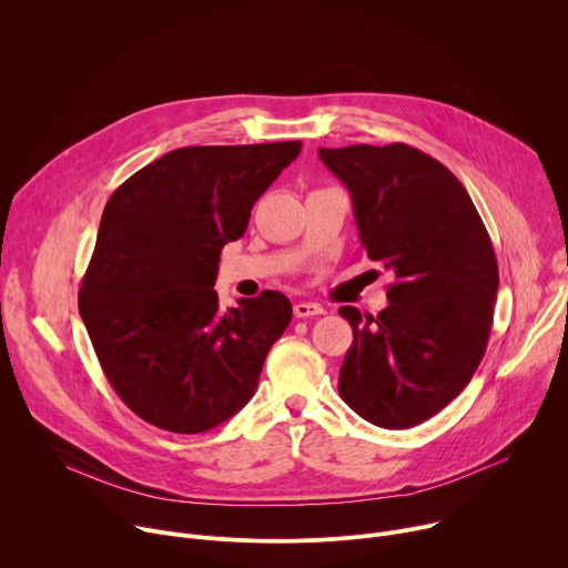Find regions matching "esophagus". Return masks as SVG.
Returning <instances> with one entry per match:
<instances>
[{"instance_id":"esophagus-1","label":"esophagus","mask_w":568,"mask_h":568,"mask_svg":"<svg viewBox=\"0 0 568 568\" xmlns=\"http://www.w3.org/2000/svg\"><path fill=\"white\" fill-rule=\"evenodd\" d=\"M326 310H323L318 303H307V301H298L294 303V316L296 318H307V316H316V314H323Z\"/></svg>"}]
</instances>
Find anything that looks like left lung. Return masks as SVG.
<instances>
[{
    "mask_svg": "<svg viewBox=\"0 0 568 568\" xmlns=\"http://www.w3.org/2000/svg\"><path fill=\"white\" fill-rule=\"evenodd\" d=\"M351 191L362 247L395 274L377 316L344 305L353 346L339 395L364 420L407 429L469 384L490 339L499 267L456 175L407 143L318 148Z\"/></svg>",
    "mask_w": 568,
    "mask_h": 568,
    "instance_id": "obj_1",
    "label": "left lung"
}]
</instances>
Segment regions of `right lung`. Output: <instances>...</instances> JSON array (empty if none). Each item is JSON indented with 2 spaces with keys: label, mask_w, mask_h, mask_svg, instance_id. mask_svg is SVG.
<instances>
[{
  "label": "right lung",
  "mask_w": 568,
  "mask_h": 568,
  "mask_svg": "<svg viewBox=\"0 0 568 568\" xmlns=\"http://www.w3.org/2000/svg\"><path fill=\"white\" fill-rule=\"evenodd\" d=\"M301 141L166 152L108 200L78 294L103 373L141 420L202 434L252 399L292 303L265 290L220 312V252Z\"/></svg>",
  "instance_id": "obj_1"
}]
</instances>
